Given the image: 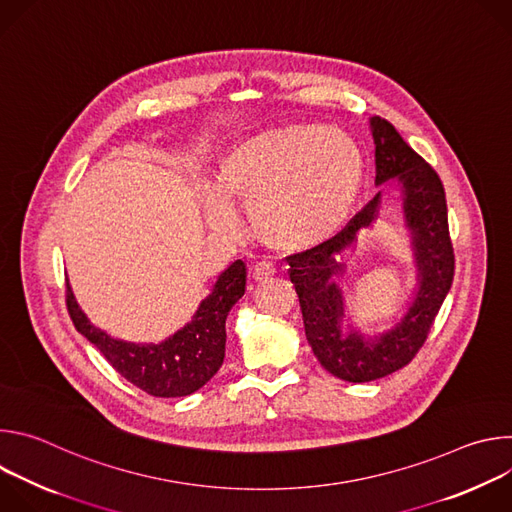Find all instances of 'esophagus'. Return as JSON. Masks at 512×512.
<instances>
[{"label":"esophagus","instance_id":"34e87169","mask_svg":"<svg viewBox=\"0 0 512 512\" xmlns=\"http://www.w3.org/2000/svg\"><path fill=\"white\" fill-rule=\"evenodd\" d=\"M275 273H277V267H275L273 261H259V263L253 267V277H255L257 281L269 279V277H273Z\"/></svg>","mask_w":512,"mask_h":512}]
</instances>
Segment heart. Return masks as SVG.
<instances>
[{
	"mask_svg": "<svg viewBox=\"0 0 512 512\" xmlns=\"http://www.w3.org/2000/svg\"><path fill=\"white\" fill-rule=\"evenodd\" d=\"M362 156L342 129L291 125L259 133L223 160L216 194H206L210 229L237 231L231 202H247L257 235L283 249L314 247L330 239L356 200Z\"/></svg>",
	"mask_w": 512,
	"mask_h": 512,
	"instance_id": "heart-1",
	"label": "heart"
}]
</instances>
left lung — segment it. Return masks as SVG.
<instances>
[{
    "instance_id": "1",
    "label": "left lung",
    "mask_w": 512,
    "mask_h": 512,
    "mask_svg": "<svg viewBox=\"0 0 512 512\" xmlns=\"http://www.w3.org/2000/svg\"><path fill=\"white\" fill-rule=\"evenodd\" d=\"M375 139L377 186L397 184L403 198L405 225L417 265V289L407 314L391 330L364 338L354 328L344 334L342 289L332 281L344 263L336 257L356 243L360 229L379 216L381 190L332 239L289 255V279L294 283L306 338L322 367L348 383H369L387 377L413 360L440 312L454 281V247L448 227L446 190L437 172L413 152L399 131L381 117H371Z\"/></svg>"
}]
</instances>
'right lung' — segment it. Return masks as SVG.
<instances>
[{
  "label": "right lung",
  "mask_w": 512,
  "mask_h": 512,
  "mask_svg": "<svg viewBox=\"0 0 512 512\" xmlns=\"http://www.w3.org/2000/svg\"><path fill=\"white\" fill-rule=\"evenodd\" d=\"M247 267L241 259L218 275L192 320L160 344H135L95 328L66 283V308L75 328L95 344L111 367L129 383L154 397H186L204 387L225 360V322L243 298Z\"/></svg>",
  "instance_id": "right-lung-1"
}]
</instances>
